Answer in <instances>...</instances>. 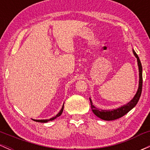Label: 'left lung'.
Masks as SVG:
<instances>
[{"label": "left lung", "mask_w": 150, "mask_h": 150, "mask_svg": "<svg viewBox=\"0 0 150 150\" xmlns=\"http://www.w3.org/2000/svg\"><path fill=\"white\" fill-rule=\"evenodd\" d=\"M132 52H133L134 55L136 58H137V65H138L139 68V87L138 89H137V92H136L135 97H133V99H132L130 102H128V104L123 106H120V107L116 108V109H112V110H102V109H98L97 108H96L92 104V101L91 100V99L89 98V100H90V104H91V108H92V111L93 113L96 115L97 117L100 118L101 119L104 120H113L118 119V118H121L122 116H123L124 115L126 114L127 113H128L132 108H133L136 106V104L138 102L139 99L141 96V93H142V64H141V62L140 61V58H139L138 56L137 55V53H135V51L132 49Z\"/></svg>", "instance_id": "left-lung-1"}]
</instances>
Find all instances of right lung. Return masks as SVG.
I'll return each instance as SVG.
<instances>
[{"label":"right lung","mask_w":150,"mask_h":150,"mask_svg":"<svg viewBox=\"0 0 150 150\" xmlns=\"http://www.w3.org/2000/svg\"><path fill=\"white\" fill-rule=\"evenodd\" d=\"M63 107H64V104L63 105V107H62L61 111H59V113H58L56 116L53 117V118H51L50 119H44V120H34V119H32V120H34V121H36V122H40V123H46V122L50 121V120H53L56 119V118H58V116H60L62 114V113H63Z\"/></svg>","instance_id":"add662e5"}]
</instances>
